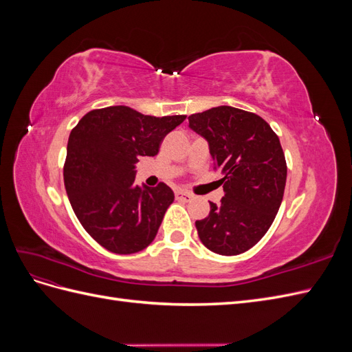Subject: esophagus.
Segmentation results:
<instances>
[{"mask_svg":"<svg viewBox=\"0 0 352 352\" xmlns=\"http://www.w3.org/2000/svg\"><path fill=\"white\" fill-rule=\"evenodd\" d=\"M176 198L179 199V201H185V202H188V201H190L194 198V195L192 194H189V192H186V190H177L176 192Z\"/></svg>","mask_w":352,"mask_h":352,"instance_id":"1","label":"esophagus"}]
</instances>
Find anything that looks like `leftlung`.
Masks as SVG:
<instances>
[{"label":"left lung","instance_id":"1","mask_svg":"<svg viewBox=\"0 0 352 352\" xmlns=\"http://www.w3.org/2000/svg\"><path fill=\"white\" fill-rule=\"evenodd\" d=\"M188 122L208 142L225 190L220 204L210 202V214L195 221L198 236L216 254H242L265 235L282 204L287 168L279 138L260 116L230 105Z\"/></svg>","mask_w":352,"mask_h":352}]
</instances>
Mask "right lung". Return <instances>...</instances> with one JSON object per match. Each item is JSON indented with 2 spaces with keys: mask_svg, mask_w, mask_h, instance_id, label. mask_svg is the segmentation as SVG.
I'll list each match as a JSON object with an SVG mask.
<instances>
[{
  "mask_svg": "<svg viewBox=\"0 0 352 352\" xmlns=\"http://www.w3.org/2000/svg\"><path fill=\"white\" fill-rule=\"evenodd\" d=\"M185 119L111 105L87 113L70 132L66 192L85 230L105 250L133 254L154 241L175 194L163 182L135 185L136 163L154 157L163 138Z\"/></svg>",
  "mask_w": 352,
  "mask_h": 352,
  "instance_id": "add662e5",
  "label": "right lung"
}]
</instances>
